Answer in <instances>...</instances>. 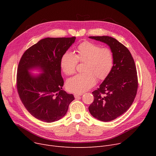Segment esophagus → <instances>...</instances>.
I'll return each instance as SVG.
<instances>
[{"mask_svg": "<svg viewBox=\"0 0 156 156\" xmlns=\"http://www.w3.org/2000/svg\"><path fill=\"white\" fill-rule=\"evenodd\" d=\"M83 95V94L82 93H76V94H74V95H75V98H77L78 97H80V96H81V95Z\"/></svg>", "mask_w": 156, "mask_h": 156, "instance_id": "34e87169", "label": "esophagus"}]
</instances>
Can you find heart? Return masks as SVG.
<instances>
[{"mask_svg":"<svg viewBox=\"0 0 156 156\" xmlns=\"http://www.w3.org/2000/svg\"><path fill=\"white\" fill-rule=\"evenodd\" d=\"M78 62H85V73L69 79L66 87L70 92L81 93L95 84L96 77L102 80L108 76L113 68L114 56L108 48H101L98 44L84 42L78 46L74 54L67 52L62 55L61 68L66 75H73L76 71Z\"/></svg>","mask_w":156,"mask_h":156,"instance_id":"1","label":"heart"}]
</instances>
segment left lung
<instances>
[{"label": "left lung", "mask_w": 156, "mask_h": 156, "mask_svg": "<svg viewBox=\"0 0 156 156\" xmlns=\"http://www.w3.org/2000/svg\"><path fill=\"white\" fill-rule=\"evenodd\" d=\"M89 38L108 45L114 56L113 68L92 92L94 102L88 108L95 118L108 122L122 115L133 104L138 88L136 69L128 49L116 39L109 36Z\"/></svg>", "instance_id": "8db88e82"}]
</instances>
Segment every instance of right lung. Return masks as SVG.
Masks as SVG:
<instances>
[{"instance_id": "obj_1", "label": "right lung", "mask_w": 156, "mask_h": 156, "mask_svg": "<svg viewBox=\"0 0 156 156\" xmlns=\"http://www.w3.org/2000/svg\"><path fill=\"white\" fill-rule=\"evenodd\" d=\"M75 39V37L42 39L28 48L20 59L17 90L27 111L40 121L52 122L61 119L75 99L73 94L62 90L64 80L60 61ZM33 69L43 73L34 76L29 72Z\"/></svg>"}]
</instances>
